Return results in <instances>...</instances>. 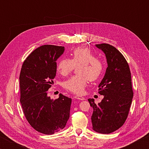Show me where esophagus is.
I'll return each mask as SVG.
<instances>
[{
  "instance_id": "1",
  "label": "esophagus",
  "mask_w": 149,
  "mask_h": 149,
  "mask_svg": "<svg viewBox=\"0 0 149 149\" xmlns=\"http://www.w3.org/2000/svg\"><path fill=\"white\" fill-rule=\"evenodd\" d=\"M74 98H75V99H78V100H85V98H84V97H81V96H78V95H77V96H75Z\"/></svg>"
}]
</instances>
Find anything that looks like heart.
Returning a JSON list of instances; mask_svg holds the SVG:
<instances>
[{"label":"heart","instance_id":"b5f03b06","mask_svg":"<svg viewBox=\"0 0 149 149\" xmlns=\"http://www.w3.org/2000/svg\"><path fill=\"white\" fill-rule=\"evenodd\" d=\"M77 67L79 74L74 75L65 81V89L75 94H81L90 81H95L101 75L103 65L100 60L95 58L88 48L77 47L73 50L71 59L62 58L57 64V70L60 74L66 76Z\"/></svg>","mask_w":149,"mask_h":149}]
</instances>
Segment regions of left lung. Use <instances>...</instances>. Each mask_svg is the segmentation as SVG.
<instances>
[{
  "instance_id": "obj_1",
  "label": "left lung",
  "mask_w": 149,
  "mask_h": 149,
  "mask_svg": "<svg viewBox=\"0 0 149 149\" xmlns=\"http://www.w3.org/2000/svg\"><path fill=\"white\" fill-rule=\"evenodd\" d=\"M96 47L104 52L108 64L98 91L104 98L97 104L93 99L88 100L93 108V130L108 134L122 127L127 119L133 96L132 76L128 63L119 50L107 43Z\"/></svg>"
}]
</instances>
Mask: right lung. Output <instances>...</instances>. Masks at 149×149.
Here are the masks:
<instances>
[{"label":"right lung","mask_w":149,"mask_h":149,"mask_svg":"<svg viewBox=\"0 0 149 149\" xmlns=\"http://www.w3.org/2000/svg\"><path fill=\"white\" fill-rule=\"evenodd\" d=\"M64 47L42 45L25 60L19 75L20 102L32 127L52 135L65 127L70 118L72 99L60 94L57 99L48 97L56 76V60Z\"/></svg>","instance_id":"1"}]
</instances>
